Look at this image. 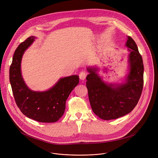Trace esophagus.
<instances>
[{"label":"esophagus","instance_id":"obj_1","mask_svg":"<svg viewBox=\"0 0 158 158\" xmlns=\"http://www.w3.org/2000/svg\"><path fill=\"white\" fill-rule=\"evenodd\" d=\"M86 76H87V73L85 71H82L80 74H79V78L81 80H84L86 77Z\"/></svg>","mask_w":158,"mask_h":158}]
</instances>
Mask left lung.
<instances>
[{
    "instance_id": "obj_1",
    "label": "left lung",
    "mask_w": 158,
    "mask_h": 158,
    "mask_svg": "<svg viewBox=\"0 0 158 158\" xmlns=\"http://www.w3.org/2000/svg\"><path fill=\"white\" fill-rule=\"evenodd\" d=\"M129 73L126 82L107 84L98 75L96 67H88L86 87L94 114L104 120L115 119L131 112L137 105L143 88L144 65L134 40L128 36Z\"/></svg>"
}]
</instances>
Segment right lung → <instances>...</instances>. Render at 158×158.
Instances as JSON below:
<instances>
[{
	"label": "right lung",
	"instance_id": "right-lung-1",
	"mask_svg": "<svg viewBox=\"0 0 158 158\" xmlns=\"http://www.w3.org/2000/svg\"><path fill=\"white\" fill-rule=\"evenodd\" d=\"M35 37L31 36L19 44L15 51L9 70V79L17 107L27 118L40 123H55L64 114L65 102L79 84V77L74 75L60 78L49 90L33 91L22 77L20 63L25 51Z\"/></svg>",
	"mask_w": 158,
	"mask_h": 158
}]
</instances>
